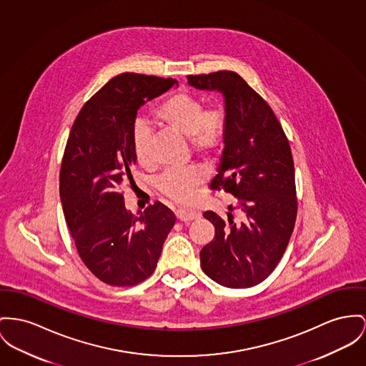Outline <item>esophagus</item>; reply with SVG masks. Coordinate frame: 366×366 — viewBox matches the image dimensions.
<instances>
[{
    "label": "esophagus",
    "instance_id": "34e87169",
    "mask_svg": "<svg viewBox=\"0 0 366 366\" xmlns=\"http://www.w3.org/2000/svg\"><path fill=\"white\" fill-rule=\"evenodd\" d=\"M199 218V214L194 211H179L177 212V219L182 222H187V220H193Z\"/></svg>",
    "mask_w": 366,
    "mask_h": 366
}]
</instances>
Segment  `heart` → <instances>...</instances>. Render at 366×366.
Listing matches in <instances>:
<instances>
[{
	"label": "heart",
	"instance_id": "obj_1",
	"mask_svg": "<svg viewBox=\"0 0 366 366\" xmlns=\"http://www.w3.org/2000/svg\"><path fill=\"white\" fill-rule=\"evenodd\" d=\"M158 124L189 139L190 148L201 158L214 157L223 146L226 136V114L218 105L204 108V102L187 92H179L164 98L152 111ZM133 152L143 167L151 164V129L137 122L133 129ZM204 177L194 169L165 172L158 180V190L174 204L186 205Z\"/></svg>",
	"mask_w": 366,
	"mask_h": 366
}]
</instances>
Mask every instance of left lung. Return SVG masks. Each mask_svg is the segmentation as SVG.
I'll return each instance as SVG.
<instances>
[{
  "label": "left lung",
  "instance_id": "1",
  "mask_svg": "<svg viewBox=\"0 0 366 366\" xmlns=\"http://www.w3.org/2000/svg\"><path fill=\"white\" fill-rule=\"evenodd\" d=\"M190 86L224 96L226 136L211 190L237 198L222 219L214 211L204 218L215 237L202 247L201 268L230 289L264 282L282 259L297 218L294 161L287 136L268 102L232 71L189 74Z\"/></svg>",
  "mask_w": 366,
  "mask_h": 366
}]
</instances>
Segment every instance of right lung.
Masks as SVG:
<instances>
[{
	"label": "right lung",
	"instance_id": "obj_1",
	"mask_svg": "<svg viewBox=\"0 0 366 366\" xmlns=\"http://www.w3.org/2000/svg\"><path fill=\"white\" fill-rule=\"evenodd\" d=\"M173 84L172 77L115 76L83 105L66 142L59 172L65 220L83 264L109 286L149 277L176 222L159 201L140 217L126 211L123 201V189L136 186L130 171L137 109Z\"/></svg>",
	"mask_w": 366,
	"mask_h": 366
}]
</instances>
